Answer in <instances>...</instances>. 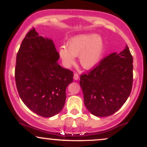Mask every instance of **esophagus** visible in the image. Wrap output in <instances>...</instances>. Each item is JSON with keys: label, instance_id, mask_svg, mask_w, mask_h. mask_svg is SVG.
<instances>
[{"label": "esophagus", "instance_id": "esophagus-1", "mask_svg": "<svg viewBox=\"0 0 147 147\" xmlns=\"http://www.w3.org/2000/svg\"><path fill=\"white\" fill-rule=\"evenodd\" d=\"M74 79H75V80H78L79 79V75L77 73H75V74H74Z\"/></svg>", "mask_w": 147, "mask_h": 147}]
</instances>
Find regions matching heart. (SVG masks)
Masks as SVG:
<instances>
[{"mask_svg": "<svg viewBox=\"0 0 147 147\" xmlns=\"http://www.w3.org/2000/svg\"><path fill=\"white\" fill-rule=\"evenodd\" d=\"M67 48L62 46L59 55L65 68L75 63V57L82 68L90 70L97 66L102 60L105 50V43L102 37L95 33L79 34L67 42Z\"/></svg>", "mask_w": 147, "mask_h": 147, "instance_id": "b5f03b06", "label": "heart"}]
</instances>
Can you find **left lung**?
Returning <instances> with one entry per match:
<instances>
[{
	"instance_id": "left-lung-1",
	"label": "left lung",
	"mask_w": 147,
	"mask_h": 147,
	"mask_svg": "<svg viewBox=\"0 0 147 147\" xmlns=\"http://www.w3.org/2000/svg\"><path fill=\"white\" fill-rule=\"evenodd\" d=\"M79 84L89 112L97 117L117 112L132 89L133 57L129 47L105 57L92 71L81 76Z\"/></svg>"
}]
</instances>
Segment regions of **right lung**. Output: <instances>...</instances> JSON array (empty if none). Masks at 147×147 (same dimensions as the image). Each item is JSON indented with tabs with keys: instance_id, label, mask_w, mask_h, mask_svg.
I'll return each mask as SVG.
<instances>
[{
	"instance_id": "add662e5",
	"label": "right lung",
	"mask_w": 147,
	"mask_h": 147,
	"mask_svg": "<svg viewBox=\"0 0 147 147\" xmlns=\"http://www.w3.org/2000/svg\"><path fill=\"white\" fill-rule=\"evenodd\" d=\"M59 55L51 38L38 36L34 28L27 34L16 56L15 80L21 100L45 117L58 114L65 104L66 88L73 72L58 63Z\"/></svg>"
}]
</instances>
